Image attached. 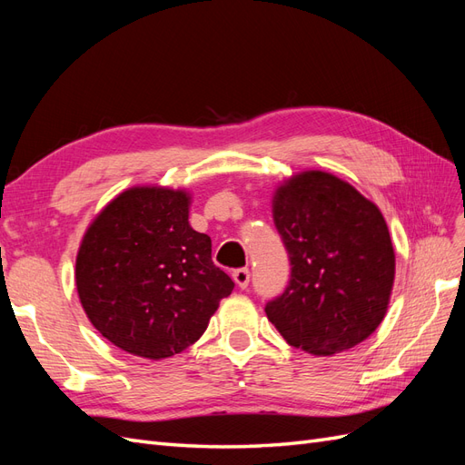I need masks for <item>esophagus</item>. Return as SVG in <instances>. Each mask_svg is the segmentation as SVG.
<instances>
[{
  "mask_svg": "<svg viewBox=\"0 0 465 465\" xmlns=\"http://www.w3.org/2000/svg\"><path fill=\"white\" fill-rule=\"evenodd\" d=\"M232 279L234 283L241 287V289H246L248 283H250V272L246 270V267H242V270H234L232 272Z\"/></svg>",
  "mask_w": 465,
  "mask_h": 465,
  "instance_id": "1",
  "label": "esophagus"
}]
</instances>
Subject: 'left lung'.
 Returning <instances> with one entry per match:
<instances>
[{"label": "left lung", "mask_w": 465, "mask_h": 465, "mask_svg": "<svg viewBox=\"0 0 465 465\" xmlns=\"http://www.w3.org/2000/svg\"><path fill=\"white\" fill-rule=\"evenodd\" d=\"M273 223L291 260V281L265 314L292 347L341 353L384 320L396 275L388 224L349 182L322 171L275 190Z\"/></svg>", "instance_id": "1"}]
</instances>
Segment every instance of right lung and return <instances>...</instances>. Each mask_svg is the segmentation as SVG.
I'll return each instance as SVG.
<instances>
[{"instance_id": "add662e5", "label": "right lung", "mask_w": 465, "mask_h": 465, "mask_svg": "<svg viewBox=\"0 0 465 465\" xmlns=\"http://www.w3.org/2000/svg\"><path fill=\"white\" fill-rule=\"evenodd\" d=\"M192 195L164 186L118 193L83 236L75 285L83 311L125 353L161 361L207 330L232 279L190 227Z\"/></svg>"}]
</instances>
